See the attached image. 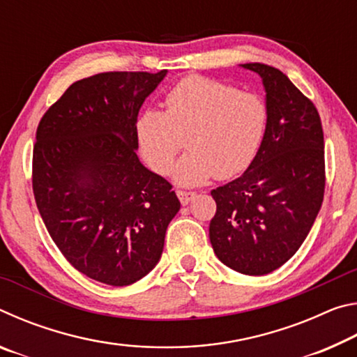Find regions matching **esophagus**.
I'll use <instances>...</instances> for the list:
<instances>
[{
	"label": "esophagus",
	"instance_id": "1",
	"mask_svg": "<svg viewBox=\"0 0 357 357\" xmlns=\"http://www.w3.org/2000/svg\"><path fill=\"white\" fill-rule=\"evenodd\" d=\"M176 195L179 198L181 204H189L193 198L197 197L195 192H185V190H176Z\"/></svg>",
	"mask_w": 357,
	"mask_h": 357
}]
</instances>
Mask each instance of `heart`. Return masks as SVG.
Wrapping results in <instances>:
<instances>
[{"label":"heart","mask_w":357,"mask_h":357,"mask_svg":"<svg viewBox=\"0 0 357 357\" xmlns=\"http://www.w3.org/2000/svg\"><path fill=\"white\" fill-rule=\"evenodd\" d=\"M165 110L146 108L137 116L135 137L144 162L159 174L189 148L174 168L183 185L228 179L243 173L261 146L268 108L257 94L206 77H185L165 94Z\"/></svg>","instance_id":"b5f03b06"}]
</instances>
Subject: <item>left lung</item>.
<instances>
[{"label": "left lung", "instance_id": "obj_1", "mask_svg": "<svg viewBox=\"0 0 357 357\" xmlns=\"http://www.w3.org/2000/svg\"><path fill=\"white\" fill-rule=\"evenodd\" d=\"M261 77L268 126L255 159L211 195L217 211L209 239L223 264L264 275L291 258L324 197V137L317 107L279 69L241 64Z\"/></svg>", "mask_w": 357, "mask_h": 357}]
</instances>
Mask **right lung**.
Masks as SVG:
<instances>
[{
  "label": "right lung",
  "instance_id": "right-lung-1",
  "mask_svg": "<svg viewBox=\"0 0 357 357\" xmlns=\"http://www.w3.org/2000/svg\"><path fill=\"white\" fill-rule=\"evenodd\" d=\"M165 75L104 72L78 80L36 132L33 192L42 220L77 271L112 287L153 271L181 208L172 184L137 155L138 112Z\"/></svg>",
  "mask_w": 357,
  "mask_h": 357
}]
</instances>
